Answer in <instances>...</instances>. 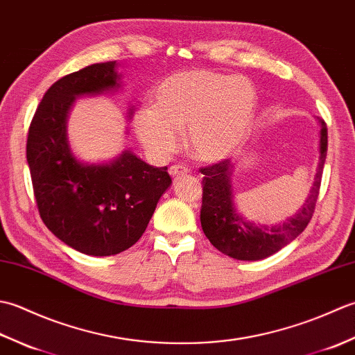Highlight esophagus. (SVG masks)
Instances as JSON below:
<instances>
[{
    "label": "esophagus",
    "instance_id": "34e87169",
    "mask_svg": "<svg viewBox=\"0 0 355 355\" xmlns=\"http://www.w3.org/2000/svg\"><path fill=\"white\" fill-rule=\"evenodd\" d=\"M169 173H171V177H172V178H178V177H183V175H186V173H189V169L184 168V166L175 164V166H171Z\"/></svg>",
    "mask_w": 355,
    "mask_h": 355
}]
</instances>
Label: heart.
Instances as JSON below:
<instances>
[{"label":"heart","mask_w":355,"mask_h":355,"mask_svg":"<svg viewBox=\"0 0 355 355\" xmlns=\"http://www.w3.org/2000/svg\"><path fill=\"white\" fill-rule=\"evenodd\" d=\"M153 107L134 117L135 135L150 155L172 154L180 141L178 130L186 128L191 155L202 163H216L248 137L258 93L245 76L191 69L164 78L153 94Z\"/></svg>","instance_id":"1"}]
</instances>
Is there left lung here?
I'll return each mask as SVG.
<instances>
[{"label":"left lung","mask_w":355,"mask_h":355,"mask_svg":"<svg viewBox=\"0 0 355 355\" xmlns=\"http://www.w3.org/2000/svg\"><path fill=\"white\" fill-rule=\"evenodd\" d=\"M318 122L320 126L319 164L314 183L297 214L290 216L282 224H258L248 221L238 212L232 186V175L236 169L235 163L224 160L201 169V173L205 175L200 214L201 227L212 245L221 253L238 261H259L279 252L305 230L319 197L322 171L328 148L327 125L319 117Z\"/></svg>","instance_id":"8db88e82"}]
</instances>
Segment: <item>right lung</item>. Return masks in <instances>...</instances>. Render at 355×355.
<instances>
[{
  "instance_id": "obj_1",
  "label": "right lung",
  "mask_w": 355,
  "mask_h": 355,
  "mask_svg": "<svg viewBox=\"0 0 355 355\" xmlns=\"http://www.w3.org/2000/svg\"><path fill=\"white\" fill-rule=\"evenodd\" d=\"M120 88L116 61L67 74L47 89L28 128L27 163L42 221L89 256L117 254L137 243L172 184L166 166H150L130 149L102 163L74 155L67 134L74 101Z\"/></svg>"
}]
</instances>
